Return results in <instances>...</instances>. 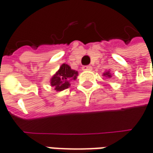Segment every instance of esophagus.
I'll list each match as a JSON object with an SVG mask.
<instances>
[{
	"instance_id": "obj_1",
	"label": "esophagus",
	"mask_w": 153,
	"mask_h": 153,
	"mask_svg": "<svg viewBox=\"0 0 153 153\" xmlns=\"http://www.w3.org/2000/svg\"><path fill=\"white\" fill-rule=\"evenodd\" d=\"M92 67L91 65H87V66H83L82 67V70H91Z\"/></svg>"
}]
</instances>
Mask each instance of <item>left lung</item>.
<instances>
[{
  "label": "left lung",
  "instance_id": "1",
  "mask_svg": "<svg viewBox=\"0 0 153 153\" xmlns=\"http://www.w3.org/2000/svg\"><path fill=\"white\" fill-rule=\"evenodd\" d=\"M104 76H105L106 77H107V76H108V77H111V74H110L109 71H107L105 73H104Z\"/></svg>",
  "mask_w": 153,
  "mask_h": 153
}]
</instances>
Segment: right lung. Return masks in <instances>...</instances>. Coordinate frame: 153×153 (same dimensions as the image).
Listing matches in <instances>:
<instances>
[{
	"label": "right lung",
	"mask_w": 153,
	"mask_h": 153,
	"mask_svg": "<svg viewBox=\"0 0 153 153\" xmlns=\"http://www.w3.org/2000/svg\"><path fill=\"white\" fill-rule=\"evenodd\" d=\"M77 75V71L71 70L68 64H62L51 79V85L57 91H63L68 88L71 81L76 79Z\"/></svg>",
	"instance_id": "1"
}]
</instances>
